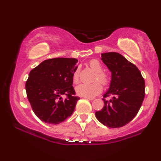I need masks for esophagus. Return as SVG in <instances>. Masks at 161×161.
Wrapping results in <instances>:
<instances>
[{
    "label": "esophagus",
    "mask_w": 161,
    "mask_h": 161,
    "mask_svg": "<svg viewBox=\"0 0 161 161\" xmlns=\"http://www.w3.org/2000/svg\"><path fill=\"white\" fill-rule=\"evenodd\" d=\"M84 98H86V99H87V100H89V101H93L94 99V97H84Z\"/></svg>",
    "instance_id": "esophagus-1"
}]
</instances>
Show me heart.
<instances>
[{"label": "heart", "mask_w": 161, "mask_h": 161, "mask_svg": "<svg viewBox=\"0 0 161 161\" xmlns=\"http://www.w3.org/2000/svg\"><path fill=\"white\" fill-rule=\"evenodd\" d=\"M89 65L94 72H96L92 83H80L75 88L76 93L81 97H94L101 92L103 87L100 83L104 86H107L111 81V77L107 72L103 71V65L97 59L91 60ZM79 69L77 68L73 74V81L77 83L79 80ZM101 82L100 83L99 81Z\"/></svg>", "instance_id": "b5f03b06"}]
</instances>
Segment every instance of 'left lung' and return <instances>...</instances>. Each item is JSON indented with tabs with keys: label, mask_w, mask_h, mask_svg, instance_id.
Masks as SVG:
<instances>
[{
	"label": "left lung",
	"mask_w": 161,
	"mask_h": 161,
	"mask_svg": "<svg viewBox=\"0 0 161 161\" xmlns=\"http://www.w3.org/2000/svg\"><path fill=\"white\" fill-rule=\"evenodd\" d=\"M101 57L112 72V80L103 95V107L95 116L105 126L119 128L137 115L145 97V81L138 68L120 54L106 53ZM110 96L109 101L105 100Z\"/></svg>",
	"instance_id": "1"
}]
</instances>
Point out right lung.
I'll list each match as a JSON object with an SVG mask.
<instances>
[{
  "label": "right lung",
  "mask_w": 161,
  "mask_h": 161,
  "mask_svg": "<svg viewBox=\"0 0 161 161\" xmlns=\"http://www.w3.org/2000/svg\"><path fill=\"white\" fill-rule=\"evenodd\" d=\"M78 61L75 58H52L31 70L26 82V95L41 120L58 124L72 114L80 99L75 96L72 86ZM63 95L66 99L62 98Z\"/></svg>",
  "instance_id": "add662e5"
}]
</instances>
